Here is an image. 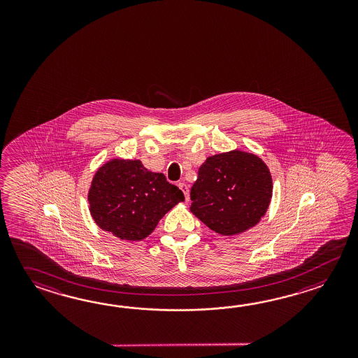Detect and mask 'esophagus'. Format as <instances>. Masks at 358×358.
Segmentation results:
<instances>
[{
  "instance_id": "34e87169",
  "label": "esophagus",
  "mask_w": 358,
  "mask_h": 358,
  "mask_svg": "<svg viewBox=\"0 0 358 358\" xmlns=\"http://www.w3.org/2000/svg\"><path fill=\"white\" fill-rule=\"evenodd\" d=\"M179 188H180L182 193H184L185 201H189V188H188V185L184 184V182H179Z\"/></svg>"
}]
</instances>
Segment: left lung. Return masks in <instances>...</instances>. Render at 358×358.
<instances>
[{
    "label": "left lung",
    "instance_id": "obj_1",
    "mask_svg": "<svg viewBox=\"0 0 358 358\" xmlns=\"http://www.w3.org/2000/svg\"><path fill=\"white\" fill-rule=\"evenodd\" d=\"M273 196L266 164L234 150L207 157L190 189V213L221 236H236L259 224Z\"/></svg>",
    "mask_w": 358,
    "mask_h": 358
}]
</instances>
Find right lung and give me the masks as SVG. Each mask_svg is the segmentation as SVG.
Segmentation results:
<instances>
[{
  "label": "right lung",
  "mask_w": 358,
  "mask_h": 358,
  "mask_svg": "<svg viewBox=\"0 0 358 358\" xmlns=\"http://www.w3.org/2000/svg\"><path fill=\"white\" fill-rule=\"evenodd\" d=\"M182 201V190L139 160L107 161L96 171L88 192L92 219L128 242L150 236L165 213Z\"/></svg>",
  "instance_id": "obj_1"
}]
</instances>
